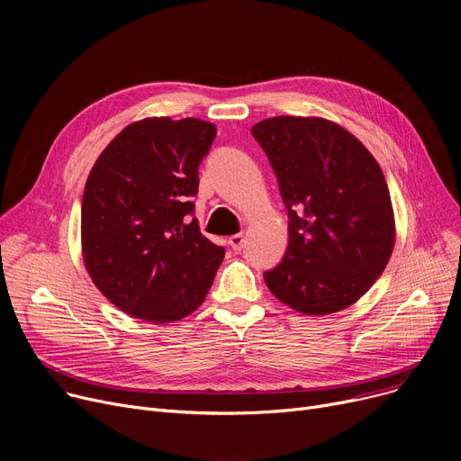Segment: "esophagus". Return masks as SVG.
Returning <instances> with one entry per match:
<instances>
[{
	"instance_id": "esophagus-1",
	"label": "esophagus",
	"mask_w": 461,
	"mask_h": 461,
	"mask_svg": "<svg viewBox=\"0 0 461 461\" xmlns=\"http://www.w3.org/2000/svg\"><path fill=\"white\" fill-rule=\"evenodd\" d=\"M228 243H230V247H231L233 250H240V249H243V245H245V235H243V233L231 235Z\"/></svg>"
}]
</instances>
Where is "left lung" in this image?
I'll return each instance as SVG.
<instances>
[{
	"label": "left lung",
	"instance_id": "obj_1",
	"mask_svg": "<svg viewBox=\"0 0 461 461\" xmlns=\"http://www.w3.org/2000/svg\"><path fill=\"white\" fill-rule=\"evenodd\" d=\"M289 216V247L263 275L271 294L304 316L357 303L391 259L396 226L377 160L323 117L278 115L252 127Z\"/></svg>",
	"mask_w": 461,
	"mask_h": 461
}]
</instances>
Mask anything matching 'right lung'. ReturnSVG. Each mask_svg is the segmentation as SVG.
Here are the masks:
<instances>
[{
	"label": "right lung",
	"mask_w": 461,
	"mask_h": 461,
	"mask_svg": "<svg viewBox=\"0 0 461 461\" xmlns=\"http://www.w3.org/2000/svg\"><path fill=\"white\" fill-rule=\"evenodd\" d=\"M216 127L148 117L121 131L93 164L82 200V256L99 292L119 310L172 323L196 310L224 249L194 218L198 166Z\"/></svg>",
	"instance_id": "1"
}]
</instances>
